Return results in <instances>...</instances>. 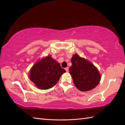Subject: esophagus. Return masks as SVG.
Segmentation results:
<instances>
[{
    "label": "esophagus",
    "instance_id": "34e87169",
    "mask_svg": "<svg viewBox=\"0 0 125 125\" xmlns=\"http://www.w3.org/2000/svg\"><path fill=\"white\" fill-rule=\"evenodd\" d=\"M65 70H66V71H67V72H68V71H69V68L68 67L65 68Z\"/></svg>",
    "mask_w": 125,
    "mask_h": 125
}]
</instances>
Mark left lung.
Instances as JSON below:
<instances>
[{
  "label": "left lung",
  "mask_w": 125,
  "mask_h": 125,
  "mask_svg": "<svg viewBox=\"0 0 125 125\" xmlns=\"http://www.w3.org/2000/svg\"><path fill=\"white\" fill-rule=\"evenodd\" d=\"M71 60L72 65L69 73L77 88L81 91H88L96 87L101 79L97 68L77 54L73 56Z\"/></svg>",
  "instance_id": "obj_1"
}]
</instances>
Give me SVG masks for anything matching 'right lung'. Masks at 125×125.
Returning a JSON list of instances; mask_svg holds the SVG:
<instances>
[{
	"instance_id": "add662e5",
	"label": "right lung",
	"mask_w": 125,
	"mask_h": 125,
	"mask_svg": "<svg viewBox=\"0 0 125 125\" xmlns=\"http://www.w3.org/2000/svg\"><path fill=\"white\" fill-rule=\"evenodd\" d=\"M65 72L60 63L48 55L34 64L29 77L38 88L47 90L54 86Z\"/></svg>"
}]
</instances>
